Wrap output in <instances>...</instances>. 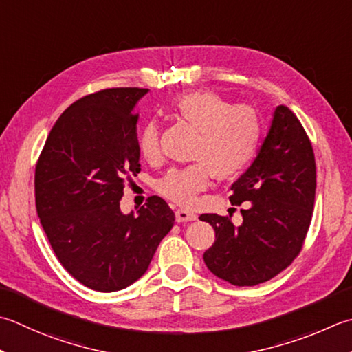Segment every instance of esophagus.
<instances>
[{
    "instance_id": "34e87169",
    "label": "esophagus",
    "mask_w": 352,
    "mask_h": 352,
    "mask_svg": "<svg viewBox=\"0 0 352 352\" xmlns=\"http://www.w3.org/2000/svg\"><path fill=\"white\" fill-rule=\"evenodd\" d=\"M175 219L177 223H188V221H195L197 215L194 212H190L188 209H177L175 212Z\"/></svg>"
}]
</instances>
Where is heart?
Wrapping results in <instances>:
<instances>
[{
    "label": "heart",
    "mask_w": 352,
    "mask_h": 352,
    "mask_svg": "<svg viewBox=\"0 0 352 352\" xmlns=\"http://www.w3.org/2000/svg\"><path fill=\"white\" fill-rule=\"evenodd\" d=\"M178 120L198 131L192 158L198 163L172 169L158 182L160 194L178 204L190 206L197 194L209 188L212 177L233 178L244 172L256 155L263 123L258 113L247 105L233 107L212 91H192L172 103ZM139 151L144 160L160 155L158 128L146 123L139 134Z\"/></svg>",
    "instance_id": "obj_1"
}]
</instances>
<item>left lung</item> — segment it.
I'll return each instance as SVG.
<instances>
[{"label":"left lung","mask_w":352,"mask_h":352,"mask_svg":"<svg viewBox=\"0 0 352 352\" xmlns=\"http://www.w3.org/2000/svg\"><path fill=\"white\" fill-rule=\"evenodd\" d=\"M232 217L203 213L215 230V243L203 254L209 270L232 285L252 287L270 280L302 250L316 197V162L311 142L290 108L276 107L265 139L250 168L232 184ZM251 206H249L248 204Z\"/></svg>","instance_id":"1"}]
</instances>
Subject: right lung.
Returning a JSON list of instances; mask_svg holds the SVG:
<instances>
[{
  "instance_id": "obj_1",
  "label": "right lung",
  "mask_w": 352,
  "mask_h": 352,
  "mask_svg": "<svg viewBox=\"0 0 352 352\" xmlns=\"http://www.w3.org/2000/svg\"><path fill=\"white\" fill-rule=\"evenodd\" d=\"M148 89L108 88L76 100L54 123L34 169L36 212L65 270L96 292L146 273L175 215L153 195L125 215V180L140 172L134 111Z\"/></svg>"
}]
</instances>
